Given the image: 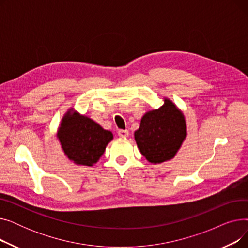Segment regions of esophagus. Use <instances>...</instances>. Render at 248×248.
<instances>
[{"label":"esophagus","mask_w":248,"mask_h":248,"mask_svg":"<svg viewBox=\"0 0 248 248\" xmlns=\"http://www.w3.org/2000/svg\"><path fill=\"white\" fill-rule=\"evenodd\" d=\"M117 135L122 138H126L128 137V131H126V129H120V131L117 132Z\"/></svg>","instance_id":"1"}]
</instances>
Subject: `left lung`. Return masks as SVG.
<instances>
[{
    "label": "left lung",
    "mask_w": 248,
    "mask_h": 248,
    "mask_svg": "<svg viewBox=\"0 0 248 248\" xmlns=\"http://www.w3.org/2000/svg\"><path fill=\"white\" fill-rule=\"evenodd\" d=\"M187 136L185 116L172 100L145 113L135 132V140L140 154L153 164L171 160Z\"/></svg>",
    "instance_id": "obj_1"
}]
</instances>
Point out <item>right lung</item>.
I'll list each match as a JSON object with an SVG mask.
<instances>
[{"label":"right lung","mask_w":248,"mask_h":248,"mask_svg":"<svg viewBox=\"0 0 248 248\" xmlns=\"http://www.w3.org/2000/svg\"><path fill=\"white\" fill-rule=\"evenodd\" d=\"M57 138L66 157L79 166H93L113 139L111 132L73 108L64 114Z\"/></svg>","instance_id":"1"}]
</instances>
